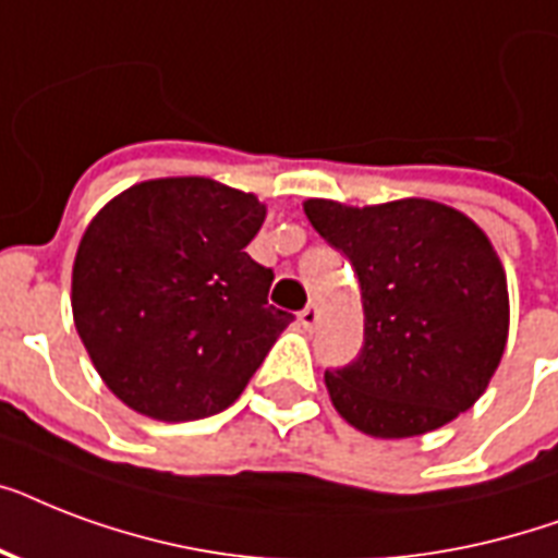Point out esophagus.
<instances>
[{"label":"esophagus","mask_w":558,"mask_h":558,"mask_svg":"<svg viewBox=\"0 0 558 558\" xmlns=\"http://www.w3.org/2000/svg\"><path fill=\"white\" fill-rule=\"evenodd\" d=\"M298 322H301V327H306V330H313L315 324H318V304H310L306 310H301Z\"/></svg>","instance_id":"esophagus-1"}]
</instances>
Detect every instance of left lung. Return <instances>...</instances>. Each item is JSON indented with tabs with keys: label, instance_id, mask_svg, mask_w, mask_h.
<instances>
[{
	"label": "left lung",
	"instance_id": "1",
	"mask_svg": "<svg viewBox=\"0 0 558 558\" xmlns=\"http://www.w3.org/2000/svg\"><path fill=\"white\" fill-rule=\"evenodd\" d=\"M304 214L348 254L362 289V353L324 373L341 420L402 440L475 405L510 332L507 271L484 228L420 196L365 208L306 199Z\"/></svg>",
	"mask_w": 558,
	"mask_h": 558
}]
</instances>
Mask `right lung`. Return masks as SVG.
Masks as SVG:
<instances>
[{"label": "right lung", "mask_w": 558, "mask_h": 558, "mask_svg": "<svg viewBox=\"0 0 558 558\" xmlns=\"http://www.w3.org/2000/svg\"><path fill=\"white\" fill-rule=\"evenodd\" d=\"M254 193L205 177L147 179L92 217L74 254L72 315L126 408L161 423L219 414L295 318L269 306L271 269L245 252Z\"/></svg>", "instance_id": "add662e5"}]
</instances>
